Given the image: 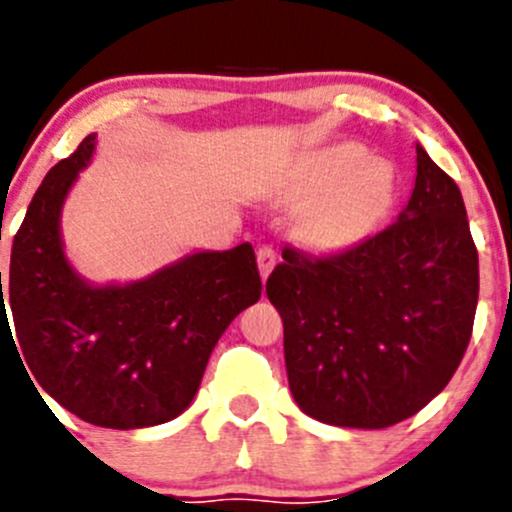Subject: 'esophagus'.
I'll return each instance as SVG.
<instances>
[{"mask_svg":"<svg viewBox=\"0 0 512 512\" xmlns=\"http://www.w3.org/2000/svg\"><path fill=\"white\" fill-rule=\"evenodd\" d=\"M256 261H258V271H261V278L266 281L268 273H271L273 266H276V251H273L271 246H261L256 254Z\"/></svg>","mask_w":512,"mask_h":512,"instance_id":"1","label":"esophagus"}]
</instances>
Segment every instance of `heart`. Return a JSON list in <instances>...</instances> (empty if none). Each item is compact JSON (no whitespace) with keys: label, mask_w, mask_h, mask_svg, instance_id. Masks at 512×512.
<instances>
[{"label":"heart","mask_w":512,"mask_h":512,"mask_svg":"<svg viewBox=\"0 0 512 512\" xmlns=\"http://www.w3.org/2000/svg\"><path fill=\"white\" fill-rule=\"evenodd\" d=\"M298 214V236L313 251L338 254L366 241L391 214L396 174L356 144H333L303 156L281 186Z\"/></svg>","instance_id":"1"}]
</instances>
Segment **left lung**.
I'll return each instance as SVG.
<instances>
[{
    "label": "left lung",
    "mask_w": 512,
    "mask_h": 512,
    "mask_svg": "<svg viewBox=\"0 0 512 512\" xmlns=\"http://www.w3.org/2000/svg\"><path fill=\"white\" fill-rule=\"evenodd\" d=\"M406 211L348 251L286 246L266 281L283 321L288 386L306 416L388 428L458 371L478 306V251L455 181L416 146Z\"/></svg>",
    "instance_id": "left-lung-1"
}]
</instances>
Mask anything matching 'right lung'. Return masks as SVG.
I'll return each instance as SVG.
<instances>
[{
    "label": "right lung",
    "instance_id": "1",
    "mask_svg": "<svg viewBox=\"0 0 512 512\" xmlns=\"http://www.w3.org/2000/svg\"><path fill=\"white\" fill-rule=\"evenodd\" d=\"M91 151L94 134L34 194L14 236L7 291L0 271V326L7 301L24 363L69 413L101 428L159 426L194 401L221 333L261 298V276L251 244H241L131 286L82 281L64 258L59 211Z\"/></svg>",
    "mask_w": 512,
    "mask_h": 512
}]
</instances>
